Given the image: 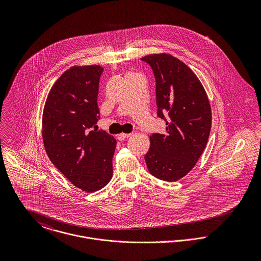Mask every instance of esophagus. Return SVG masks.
<instances>
[{"instance_id": "obj_1", "label": "esophagus", "mask_w": 261, "mask_h": 261, "mask_svg": "<svg viewBox=\"0 0 261 261\" xmlns=\"http://www.w3.org/2000/svg\"><path fill=\"white\" fill-rule=\"evenodd\" d=\"M130 136H132V134H119L117 136V139H118V141H124L125 139H128Z\"/></svg>"}]
</instances>
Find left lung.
<instances>
[{"label":"left lung","instance_id":"left-lung-1","mask_svg":"<svg viewBox=\"0 0 261 261\" xmlns=\"http://www.w3.org/2000/svg\"><path fill=\"white\" fill-rule=\"evenodd\" d=\"M142 60L153 71L158 116L166 121L165 134L149 137L145 160L153 177L176 182L195 167L206 148L212 123L211 107L201 81L180 59L160 53Z\"/></svg>","mask_w":261,"mask_h":261}]
</instances>
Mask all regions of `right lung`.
I'll return each instance as SVG.
<instances>
[{
	"mask_svg": "<svg viewBox=\"0 0 261 261\" xmlns=\"http://www.w3.org/2000/svg\"><path fill=\"white\" fill-rule=\"evenodd\" d=\"M99 65L73 66L51 87L42 116L44 148L53 165L75 187L92 193L112 178L115 139L92 129L99 118Z\"/></svg>",
	"mask_w": 261,
	"mask_h": 261,
	"instance_id": "obj_1",
	"label": "right lung"
}]
</instances>
